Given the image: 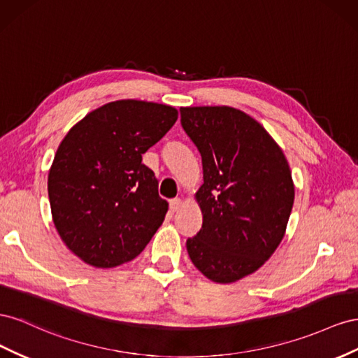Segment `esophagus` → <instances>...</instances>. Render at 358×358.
I'll return each mask as SVG.
<instances>
[{
    "mask_svg": "<svg viewBox=\"0 0 358 358\" xmlns=\"http://www.w3.org/2000/svg\"><path fill=\"white\" fill-rule=\"evenodd\" d=\"M180 207H181V199H180V198H176V199H171V201H169V208H171L172 213L178 211Z\"/></svg>",
    "mask_w": 358,
    "mask_h": 358,
    "instance_id": "esophagus-1",
    "label": "esophagus"
}]
</instances>
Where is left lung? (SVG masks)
Returning <instances> with one entry per match:
<instances>
[{
  "instance_id": "8db88e82",
  "label": "left lung",
  "mask_w": 358,
  "mask_h": 358,
  "mask_svg": "<svg viewBox=\"0 0 358 358\" xmlns=\"http://www.w3.org/2000/svg\"><path fill=\"white\" fill-rule=\"evenodd\" d=\"M202 159L195 193L202 228L186 243L193 265L232 283L262 267L280 244L294 203L288 160L257 120L231 106L181 108Z\"/></svg>"
}]
</instances>
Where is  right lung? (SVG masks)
I'll use <instances>...</instances> for the list:
<instances>
[{"instance_id":"1","label":"right lung","mask_w":358,"mask_h":358,"mask_svg":"<svg viewBox=\"0 0 358 358\" xmlns=\"http://www.w3.org/2000/svg\"><path fill=\"white\" fill-rule=\"evenodd\" d=\"M178 110L144 100H117L69 130L48 176L61 240L96 268L135 259L165 220L155 172L142 155L176 124Z\"/></svg>"}]
</instances>
